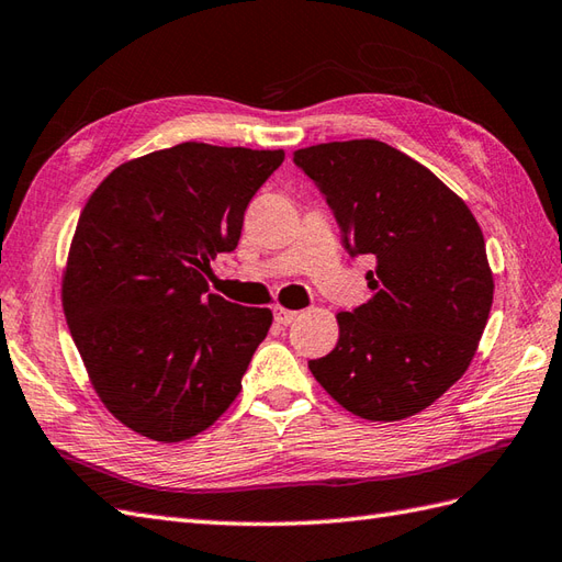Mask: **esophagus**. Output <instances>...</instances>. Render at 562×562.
Returning <instances> with one entry per match:
<instances>
[{
    "instance_id": "obj_1",
    "label": "esophagus",
    "mask_w": 562,
    "mask_h": 562,
    "mask_svg": "<svg viewBox=\"0 0 562 562\" xmlns=\"http://www.w3.org/2000/svg\"><path fill=\"white\" fill-rule=\"evenodd\" d=\"M272 316H276L278 325H292L296 321L299 313L296 311H286L282 306H276V311H272Z\"/></svg>"
}]
</instances>
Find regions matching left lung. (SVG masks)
Masks as SVG:
<instances>
[{"label": "left lung", "mask_w": 562, "mask_h": 562, "mask_svg": "<svg viewBox=\"0 0 562 562\" xmlns=\"http://www.w3.org/2000/svg\"><path fill=\"white\" fill-rule=\"evenodd\" d=\"M325 195L351 258L373 256V299L337 316L340 340L308 361L351 414L400 422L467 371L486 328L493 276L484 234L460 195L383 140H335L294 153Z\"/></svg>", "instance_id": "obj_1"}]
</instances>
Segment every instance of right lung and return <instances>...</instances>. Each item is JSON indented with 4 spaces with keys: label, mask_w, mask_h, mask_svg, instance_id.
<instances>
[{
    "label": "right lung",
    "mask_w": 562,
    "mask_h": 562,
    "mask_svg": "<svg viewBox=\"0 0 562 562\" xmlns=\"http://www.w3.org/2000/svg\"><path fill=\"white\" fill-rule=\"evenodd\" d=\"M282 150L179 143L116 167L90 195L61 302L95 393L136 434L177 442L215 424L241 390L268 308L207 292L217 254Z\"/></svg>",
    "instance_id": "obj_1"
}]
</instances>
